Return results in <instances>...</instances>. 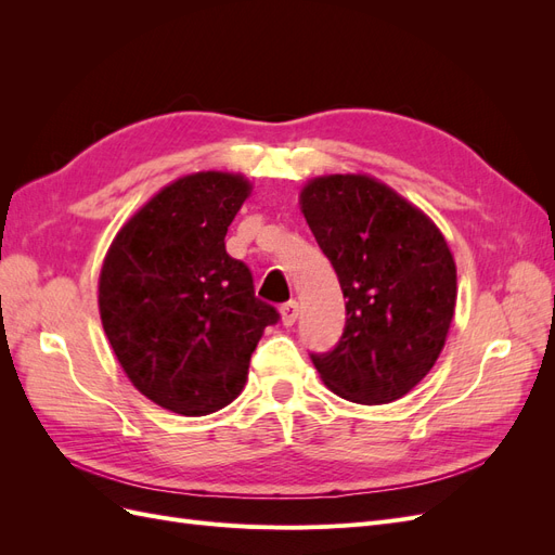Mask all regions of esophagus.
I'll return each instance as SVG.
<instances>
[{
	"label": "esophagus",
	"mask_w": 555,
	"mask_h": 555,
	"mask_svg": "<svg viewBox=\"0 0 555 555\" xmlns=\"http://www.w3.org/2000/svg\"><path fill=\"white\" fill-rule=\"evenodd\" d=\"M280 314H282L284 326H294L296 319H298V304H296V300H287V304H282Z\"/></svg>",
	"instance_id": "34e87169"
}]
</instances>
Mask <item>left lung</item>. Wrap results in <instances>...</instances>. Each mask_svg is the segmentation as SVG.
<instances>
[{
	"mask_svg": "<svg viewBox=\"0 0 555 555\" xmlns=\"http://www.w3.org/2000/svg\"><path fill=\"white\" fill-rule=\"evenodd\" d=\"M300 210L338 275L347 322L338 345L310 354L333 393L393 402L438 361L456 306V263L440 229L367 176H324Z\"/></svg>",
	"mask_w": 555,
	"mask_h": 555,
	"instance_id": "left-lung-1",
	"label": "left lung"
}]
</instances>
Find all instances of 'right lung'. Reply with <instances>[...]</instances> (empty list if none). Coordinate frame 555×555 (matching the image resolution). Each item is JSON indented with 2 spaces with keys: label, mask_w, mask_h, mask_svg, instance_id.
<instances>
[{
  "label": "right lung",
  "mask_w": 555,
  "mask_h": 555,
  "mask_svg": "<svg viewBox=\"0 0 555 555\" xmlns=\"http://www.w3.org/2000/svg\"><path fill=\"white\" fill-rule=\"evenodd\" d=\"M243 176H184L117 233L99 275L106 338L137 389L159 408L204 416L227 408L278 310L255 296L224 236L249 196Z\"/></svg>",
  "instance_id": "obj_1"
}]
</instances>
